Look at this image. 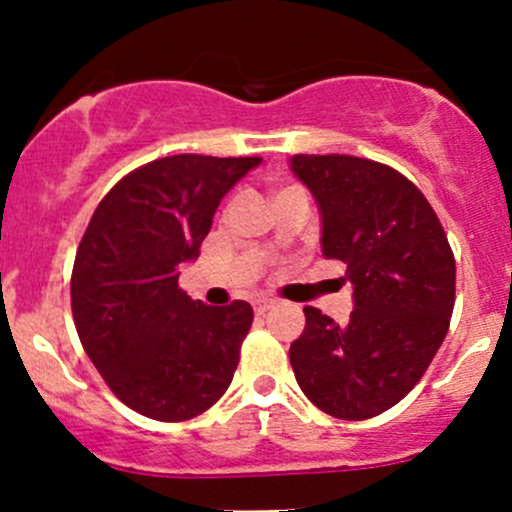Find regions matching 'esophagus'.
I'll return each mask as SVG.
<instances>
[{
  "label": "esophagus",
  "mask_w": 512,
  "mask_h": 512,
  "mask_svg": "<svg viewBox=\"0 0 512 512\" xmlns=\"http://www.w3.org/2000/svg\"><path fill=\"white\" fill-rule=\"evenodd\" d=\"M272 306H274L272 299H257L255 301V311H257V314H265V311H270Z\"/></svg>",
  "instance_id": "esophagus-1"
}]
</instances>
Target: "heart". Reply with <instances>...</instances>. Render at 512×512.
<instances>
[{
	"mask_svg": "<svg viewBox=\"0 0 512 512\" xmlns=\"http://www.w3.org/2000/svg\"><path fill=\"white\" fill-rule=\"evenodd\" d=\"M282 191H289V188H282ZM282 191H277V193H282Z\"/></svg>",
	"mask_w": 512,
	"mask_h": 512,
	"instance_id": "heart-1",
	"label": "heart"
}]
</instances>
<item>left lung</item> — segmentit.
<instances>
[{
  "label": "left lung",
  "mask_w": 512,
  "mask_h": 512,
  "mask_svg": "<svg viewBox=\"0 0 512 512\" xmlns=\"http://www.w3.org/2000/svg\"><path fill=\"white\" fill-rule=\"evenodd\" d=\"M292 171L321 208V247L346 262L355 309L333 324L304 306L289 348L297 383L331 417L360 422L402 400L427 373L456 294V262L437 213L407 176L348 154H297Z\"/></svg>",
  "instance_id": "obj_1"
}]
</instances>
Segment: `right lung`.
Here are the masks:
<instances>
[{
  "label": "right lung",
  "mask_w": 512,
  "mask_h": 512,
  "mask_svg": "<svg viewBox=\"0 0 512 512\" xmlns=\"http://www.w3.org/2000/svg\"><path fill=\"white\" fill-rule=\"evenodd\" d=\"M260 157L176 154L107 191L75 252L71 306L80 343L129 410L184 422L223 397L252 306H208L179 287L220 198Z\"/></svg>",
  "instance_id": "1"
}]
</instances>
